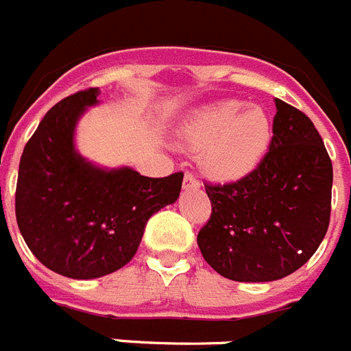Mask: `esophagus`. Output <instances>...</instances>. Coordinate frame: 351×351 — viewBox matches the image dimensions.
Wrapping results in <instances>:
<instances>
[{"mask_svg":"<svg viewBox=\"0 0 351 351\" xmlns=\"http://www.w3.org/2000/svg\"><path fill=\"white\" fill-rule=\"evenodd\" d=\"M182 186L186 188V190H188V188L199 190V188H200V181L191 172H186V173H184V179H182Z\"/></svg>","mask_w":351,"mask_h":351,"instance_id":"1","label":"esophagus"}]
</instances>
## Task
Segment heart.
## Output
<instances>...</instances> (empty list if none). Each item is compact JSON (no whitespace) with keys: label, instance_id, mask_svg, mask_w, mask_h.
<instances>
[{"label":"heart","instance_id":"obj_1","mask_svg":"<svg viewBox=\"0 0 351 351\" xmlns=\"http://www.w3.org/2000/svg\"><path fill=\"white\" fill-rule=\"evenodd\" d=\"M274 136L265 108L220 101L200 108L181 130L182 142L202 149V167L213 179L238 181L259 167Z\"/></svg>","mask_w":351,"mask_h":351}]
</instances>
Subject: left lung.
<instances>
[{"label": "left lung", "mask_w": 351, "mask_h": 351, "mask_svg": "<svg viewBox=\"0 0 351 351\" xmlns=\"http://www.w3.org/2000/svg\"><path fill=\"white\" fill-rule=\"evenodd\" d=\"M269 151L254 172L204 182L211 217L200 252L221 277L269 282L287 277L318 250L330 221L332 161L309 117L275 99Z\"/></svg>", "instance_id": "obj_1"}]
</instances>
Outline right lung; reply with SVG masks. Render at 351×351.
I'll return each mask as SVG.
<instances>
[{
    "label": "right lung",
    "instance_id": "add662e5",
    "mask_svg": "<svg viewBox=\"0 0 351 351\" xmlns=\"http://www.w3.org/2000/svg\"><path fill=\"white\" fill-rule=\"evenodd\" d=\"M97 95V88H86L56 103L19 161L21 234L42 265L71 278H97L128 265L147 220L178 200L184 176L145 178L131 169L86 163L74 151V128Z\"/></svg>",
    "mask_w": 351,
    "mask_h": 351
}]
</instances>
